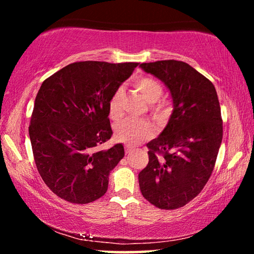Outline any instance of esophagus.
<instances>
[{
  "instance_id": "obj_1",
  "label": "esophagus",
  "mask_w": 254,
  "mask_h": 254,
  "mask_svg": "<svg viewBox=\"0 0 254 254\" xmlns=\"http://www.w3.org/2000/svg\"><path fill=\"white\" fill-rule=\"evenodd\" d=\"M132 152V148L128 147V145H126V153H131Z\"/></svg>"
}]
</instances>
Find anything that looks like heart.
<instances>
[{
    "label": "heart",
    "instance_id": "1",
    "mask_svg": "<svg viewBox=\"0 0 254 254\" xmlns=\"http://www.w3.org/2000/svg\"><path fill=\"white\" fill-rule=\"evenodd\" d=\"M135 87L142 93L148 102H151V110L154 114H161L167 110L168 103L165 101H158L163 93V86L157 78L150 76L140 77L135 80ZM123 96V89L119 88L112 95L109 102V111L113 119H119L122 114L121 101ZM153 133V127L147 121L130 119L120 123L115 130V135L122 142L128 145H135L144 139H148Z\"/></svg>",
    "mask_w": 254,
    "mask_h": 254
}]
</instances>
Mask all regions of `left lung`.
I'll list each match as a JSON object with an SVG mask.
<instances>
[{
  "label": "left lung",
  "instance_id": "obj_1",
  "mask_svg": "<svg viewBox=\"0 0 254 254\" xmlns=\"http://www.w3.org/2000/svg\"><path fill=\"white\" fill-rule=\"evenodd\" d=\"M140 67L165 83L174 104L165 130L147 144L140 190L156 207L176 209L194 199L213 173L223 137L220 102L212 81L186 63L159 60Z\"/></svg>",
  "mask_w": 254,
  "mask_h": 254
}]
</instances>
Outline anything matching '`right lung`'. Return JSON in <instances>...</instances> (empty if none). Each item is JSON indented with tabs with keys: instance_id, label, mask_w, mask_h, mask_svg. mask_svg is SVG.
<instances>
[{
	"instance_id": "obj_1",
	"label": "right lung",
	"mask_w": 254,
	"mask_h": 254,
	"mask_svg": "<svg viewBox=\"0 0 254 254\" xmlns=\"http://www.w3.org/2000/svg\"><path fill=\"white\" fill-rule=\"evenodd\" d=\"M137 65L74 63L42 83L29 135L42 180L62 199L88 204L106 192L110 171L124 157L121 143L100 150L113 134L109 102Z\"/></svg>"
}]
</instances>
